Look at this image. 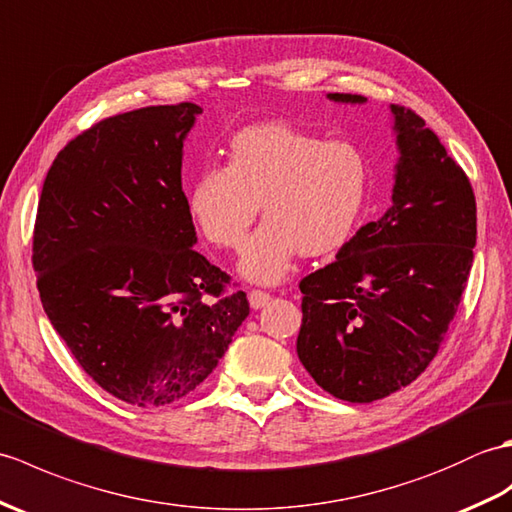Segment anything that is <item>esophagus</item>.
<instances>
[{"mask_svg":"<svg viewBox=\"0 0 512 512\" xmlns=\"http://www.w3.org/2000/svg\"><path fill=\"white\" fill-rule=\"evenodd\" d=\"M269 300H271V295L265 293V291L249 293V306H252V309H263L265 304H269Z\"/></svg>","mask_w":512,"mask_h":512,"instance_id":"esophagus-1","label":"esophagus"}]
</instances>
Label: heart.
I'll use <instances>...</instances> for the list:
<instances>
[{
  "label": "heart",
  "mask_w": 512,
  "mask_h": 512,
  "mask_svg": "<svg viewBox=\"0 0 512 512\" xmlns=\"http://www.w3.org/2000/svg\"><path fill=\"white\" fill-rule=\"evenodd\" d=\"M370 192V164L357 144L326 142L287 122L238 131L227 166L192 179L188 212L210 243L241 249L263 206V227L247 243L238 271L274 285L293 258L339 252L355 236Z\"/></svg>",
  "instance_id": "obj_1"
}]
</instances>
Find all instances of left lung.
I'll return each mask as SVG.
<instances>
[{"instance_id": "obj_1", "label": "left lung", "mask_w": 512, "mask_h": 512, "mask_svg": "<svg viewBox=\"0 0 512 512\" xmlns=\"http://www.w3.org/2000/svg\"><path fill=\"white\" fill-rule=\"evenodd\" d=\"M328 100L363 105L355 94ZM392 206L300 282L298 357L328 394L372 403L410 385L447 335L473 265L475 197L414 111L392 105Z\"/></svg>"}]
</instances>
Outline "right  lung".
<instances>
[{
    "instance_id": "obj_1",
    "label": "right lung",
    "mask_w": 512,
    "mask_h": 512,
    "mask_svg": "<svg viewBox=\"0 0 512 512\" xmlns=\"http://www.w3.org/2000/svg\"><path fill=\"white\" fill-rule=\"evenodd\" d=\"M199 113L179 102L94 124L56 155L34 223L54 331L102 390L138 407L188 396L249 315L195 249L181 160Z\"/></svg>"
}]
</instances>
